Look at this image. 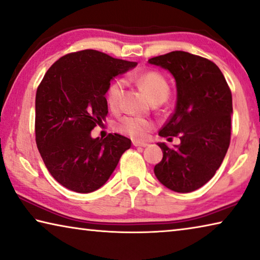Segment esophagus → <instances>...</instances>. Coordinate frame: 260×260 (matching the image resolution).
<instances>
[{"label":"esophagus","mask_w":260,"mask_h":260,"mask_svg":"<svg viewBox=\"0 0 260 260\" xmlns=\"http://www.w3.org/2000/svg\"><path fill=\"white\" fill-rule=\"evenodd\" d=\"M133 146H134V147H147L148 143H146V142H140V141H133Z\"/></svg>","instance_id":"esophagus-1"}]
</instances>
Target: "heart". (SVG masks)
Returning <instances> with one entry per match:
<instances>
[{
  "label": "heart",
  "mask_w": 260,
  "mask_h": 260,
  "mask_svg": "<svg viewBox=\"0 0 260 260\" xmlns=\"http://www.w3.org/2000/svg\"><path fill=\"white\" fill-rule=\"evenodd\" d=\"M138 84L145 90L151 101L166 100L169 93V84L157 72H147L138 77ZM126 82L122 78H117L111 82L106 90V102L112 110H117L120 106L121 96L125 89ZM154 127V122L149 119L135 115H125L115 125V128L120 133L128 135L134 139H145L149 131Z\"/></svg>",
  "instance_id": "heart-1"
}]
</instances>
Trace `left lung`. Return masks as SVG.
Listing matches in <instances>:
<instances>
[{
	"instance_id": "1",
	"label": "left lung",
	"mask_w": 260,
	"mask_h": 260,
	"mask_svg": "<svg viewBox=\"0 0 260 260\" xmlns=\"http://www.w3.org/2000/svg\"><path fill=\"white\" fill-rule=\"evenodd\" d=\"M148 62L175 77L176 109L158 135L180 139L174 148L158 143L163 158L154 168L155 176L175 192L196 191L213 178L229 148L232 91L220 68L199 55L175 51Z\"/></svg>"
}]
</instances>
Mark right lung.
Returning <instances> with one entry per match:
<instances>
[{"mask_svg":"<svg viewBox=\"0 0 260 260\" xmlns=\"http://www.w3.org/2000/svg\"><path fill=\"white\" fill-rule=\"evenodd\" d=\"M137 62L84 49L51 66L36 94V142L49 174L77 193L102 187L131 140L120 134L92 139L108 115L105 93L111 80Z\"/></svg>","mask_w":260,"mask_h":260,"instance_id":"add662e5","label":"right lung"}]
</instances>
